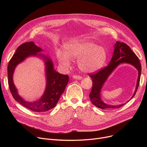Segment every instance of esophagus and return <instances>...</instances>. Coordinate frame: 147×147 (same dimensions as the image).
<instances>
[{"label": "esophagus", "mask_w": 147, "mask_h": 147, "mask_svg": "<svg viewBox=\"0 0 147 147\" xmlns=\"http://www.w3.org/2000/svg\"><path fill=\"white\" fill-rule=\"evenodd\" d=\"M73 78L75 79H78V80L82 79V77L80 76H79V75H73Z\"/></svg>", "instance_id": "1"}]
</instances>
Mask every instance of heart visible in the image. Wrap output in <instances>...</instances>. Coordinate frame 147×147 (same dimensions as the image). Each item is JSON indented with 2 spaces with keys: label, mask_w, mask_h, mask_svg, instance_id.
Wrapping results in <instances>:
<instances>
[{
  "label": "heart",
  "mask_w": 147,
  "mask_h": 147,
  "mask_svg": "<svg viewBox=\"0 0 147 147\" xmlns=\"http://www.w3.org/2000/svg\"><path fill=\"white\" fill-rule=\"evenodd\" d=\"M65 51L58 50L57 52L59 64L65 68H68L71 64V59L78 58V67L84 73L99 70L107 59V53L104 48L88 40H80L69 43L65 46Z\"/></svg>",
  "instance_id": "b5f03b06"
}]
</instances>
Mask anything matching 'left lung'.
<instances>
[{"label": "left lung", "mask_w": 147, "mask_h": 147, "mask_svg": "<svg viewBox=\"0 0 147 147\" xmlns=\"http://www.w3.org/2000/svg\"><path fill=\"white\" fill-rule=\"evenodd\" d=\"M115 46L113 55L109 64L96 73H89V77H90L92 80V88L89 94L90 99L92 103L95 106L102 110L119 109L125 104H123L115 106L110 105L104 103L101 99V90L104 82L115 67L120 64L123 63L130 64L135 67L138 71V79L137 80L136 90L132 98L136 94L139 84H140L141 65L138 57L130 48L129 46L125 43L117 42Z\"/></svg>", "instance_id": "left-lung-1"}]
</instances>
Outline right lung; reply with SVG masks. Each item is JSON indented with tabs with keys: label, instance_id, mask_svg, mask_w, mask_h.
<instances>
[{
	"label": "right lung",
	"instance_id": "right-lung-1",
	"mask_svg": "<svg viewBox=\"0 0 147 147\" xmlns=\"http://www.w3.org/2000/svg\"><path fill=\"white\" fill-rule=\"evenodd\" d=\"M42 51V49L35 45L33 42L23 43L18 46L7 65L8 84L13 98L15 101L27 109L36 112H45L55 107L61 95L65 90L69 79L68 75L61 74L54 70L52 61L49 58L45 57L47 84L42 98L37 101L28 102L24 101L18 95L12 80V76L15 67L29 56L39 55L42 57L41 54L37 53Z\"/></svg>",
	"mask_w": 147,
	"mask_h": 147
}]
</instances>
